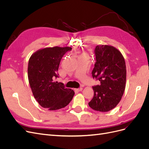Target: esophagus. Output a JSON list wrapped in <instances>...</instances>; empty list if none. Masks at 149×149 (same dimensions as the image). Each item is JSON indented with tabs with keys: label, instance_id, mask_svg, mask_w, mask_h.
Returning <instances> with one entry per match:
<instances>
[{
	"label": "esophagus",
	"instance_id": "1",
	"mask_svg": "<svg viewBox=\"0 0 149 149\" xmlns=\"http://www.w3.org/2000/svg\"><path fill=\"white\" fill-rule=\"evenodd\" d=\"M74 90L76 91H81L83 90V88H76V89H74Z\"/></svg>",
	"mask_w": 149,
	"mask_h": 149
}]
</instances>
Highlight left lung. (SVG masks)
Here are the masks:
<instances>
[{
    "mask_svg": "<svg viewBox=\"0 0 149 149\" xmlns=\"http://www.w3.org/2000/svg\"><path fill=\"white\" fill-rule=\"evenodd\" d=\"M96 63L93 77L101 82L93 86L94 96L88 104L93 110L107 112L120 101L125 88L126 66L119 49L109 45H99L95 48Z\"/></svg>",
    "mask_w": 149,
    "mask_h": 149,
    "instance_id": "obj_1",
    "label": "left lung"
}]
</instances>
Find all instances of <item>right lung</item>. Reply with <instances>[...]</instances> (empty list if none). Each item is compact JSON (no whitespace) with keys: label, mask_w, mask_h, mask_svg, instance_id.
Listing matches in <instances>:
<instances>
[{"label":"right lung","mask_w":149,"mask_h":149,"mask_svg":"<svg viewBox=\"0 0 149 149\" xmlns=\"http://www.w3.org/2000/svg\"><path fill=\"white\" fill-rule=\"evenodd\" d=\"M69 47H53L40 49L31 55L28 65V78L35 99L49 111L66 107L73 99V89L55 81L61 58Z\"/></svg>","instance_id":"obj_1"}]
</instances>
